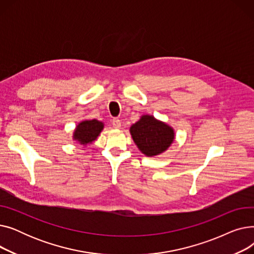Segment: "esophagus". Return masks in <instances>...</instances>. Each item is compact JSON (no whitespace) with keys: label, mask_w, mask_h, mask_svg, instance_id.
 Returning <instances> with one entry per match:
<instances>
[{"label":"esophagus","mask_w":254,"mask_h":254,"mask_svg":"<svg viewBox=\"0 0 254 254\" xmlns=\"http://www.w3.org/2000/svg\"><path fill=\"white\" fill-rule=\"evenodd\" d=\"M112 126L115 128H119L120 127H122V122H120L118 118H113L112 119Z\"/></svg>","instance_id":"34e87169"}]
</instances>
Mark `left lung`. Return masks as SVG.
<instances>
[{"instance_id": "1", "label": "left lung", "mask_w": 254, "mask_h": 254, "mask_svg": "<svg viewBox=\"0 0 254 254\" xmlns=\"http://www.w3.org/2000/svg\"><path fill=\"white\" fill-rule=\"evenodd\" d=\"M130 134L141 152L147 156L164 152L174 140L173 128L149 115L142 116L132 125Z\"/></svg>"}]
</instances>
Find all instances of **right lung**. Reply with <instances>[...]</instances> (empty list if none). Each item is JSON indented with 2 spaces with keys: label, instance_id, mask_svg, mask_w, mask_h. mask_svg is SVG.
Masks as SVG:
<instances>
[{
  "label": "right lung",
  "instance_id": "right-lung-1",
  "mask_svg": "<svg viewBox=\"0 0 254 254\" xmlns=\"http://www.w3.org/2000/svg\"><path fill=\"white\" fill-rule=\"evenodd\" d=\"M103 129V123L98 120H85L77 126L74 132V139L79 141L81 144L91 143L96 140L101 130Z\"/></svg>",
  "mask_w": 254,
  "mask_h": 254
}]
</instances>
